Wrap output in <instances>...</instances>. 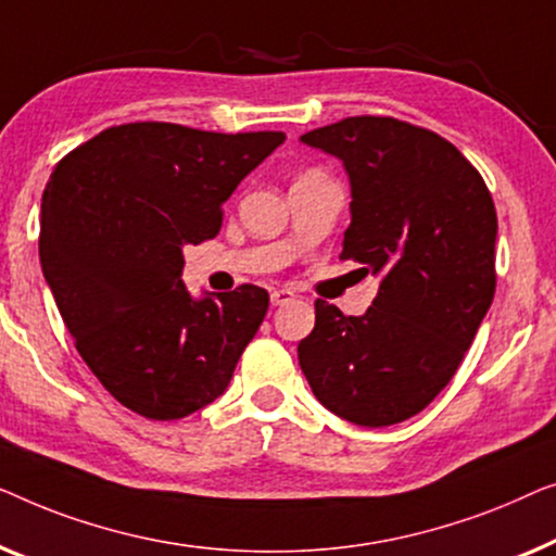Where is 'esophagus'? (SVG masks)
<instances>
[{
  "mask_svg": "<svg viewBox=\"0 0 556 556\" xmlns=\"http://www.w3.org/2000/svg\"><path fill=\"white\" fill-rule=\"evenodd\" d=\"M292 300H294V292H289V289H271V304H275V307L289 304Z\"/></svg>",
  "mask_w": 556,
  "mask_h": 556,
  "instance_id": "34e87169",
  "label": "esophagus"
}]
</instances>
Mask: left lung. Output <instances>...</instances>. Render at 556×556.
I'll use <instances>...</instances> for the list:
<instances>
[{
    "label": "left lung",
    "mask_w": 556,
    "mask_h": 556,
    "mask_svg": "<svg viewBox=\"0 0 556 556\" xmlns=\"http://www.w3.org/2000/svg\"><path fill=\"white\" fill-rule=\"evenodd\" d=\"M300 140L345 166L353 222L340 256L380 277L363 317L315 302L300 367L334 416L401 424L448 386L494 300V199L456 146L405 121L357 115Z\"/></svg>",
    "instance_id": "left-lung-1"
}]
</instances>
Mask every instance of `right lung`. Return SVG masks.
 I'll return each mask as SVG.
<instances>
[{
    "instance_id": "right-lung-1",
    "label": "right lung",
    "mask_w": 556,
    "mask_h": 556,
    "mask_svg": "<svg viewBox=\"0 0 556 556\" xmlns=\"http://www.w3.org/2000/svg\"><path fill=\"white\" fill-rule=\"evenodd\" d=\"M285 132L113 125L70 151L42 193L40 264L75 348L125 408L176 420L214 403L269 307L267 289L193 300L184 247Z\"/></svg>"
}]
</instances>
